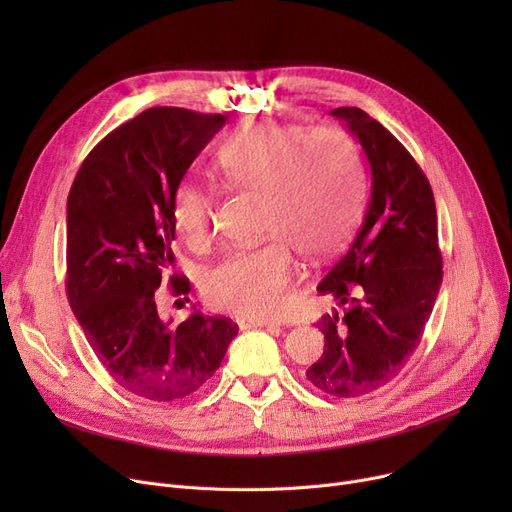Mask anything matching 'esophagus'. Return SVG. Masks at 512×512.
<instances>
[{
	"label": "esophagus",
	"instance_id": "obj_1",
	"mask_svg": "<svg viewBox=\"0 0 512 512\" xmlns=\"http://www.w3.org/2000/svg\"><path fill=\"white\" fill-rule=\"evenodd\" d=\"M242 326H245V328H265L267 332H280V326L270 324V321H253V319H249V321H242Z\"/></svg>",
	"mask_w": 512,
	"mask_h": 512
}]
</instances>
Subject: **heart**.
Segmentation results:
<instances>
[{
	"mask_svg": "<svg viewBox=\"0 0 512 512\" xmlns=\"http://www.w3.org/2000/svg\"><path fill=\"white\" fill-rule=\"evenodd\" d=\"M224 182L263 193L265 245L234 251L205 276V297L242 319H276L297 278L290 246L307 259L336 251L363 207V170L355 141L336 128L305 130L274 120L236 130L215 157ZM215 197L182 180L172 195V222L191 247L207 242Z\"/></svg>",
	"mask_w": 512,
	"mask_h": 512,
	"instance_id": "1",
	"label": "heart"
}]
</instances>
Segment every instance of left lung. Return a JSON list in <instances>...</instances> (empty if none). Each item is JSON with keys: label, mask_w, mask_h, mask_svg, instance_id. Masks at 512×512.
Instances as JSON below:
<instances>
[{"label": "left lung", "mask_w": 512, "mask_h": 512, "mask_svg": "<svg viewBox=\"0 0 512 512\" xmlns=\"http://www.w3.org/2000/svg\"><path fill=\"white\" fill-rule=\"evenodd\" d=\"M371 170L361 230L317 290L344 307L317 321L324 355L307 369L321 392L355 398L388 384L419 346L442 286L432 186L394 134L359 107H336Z\"/></svg>", "instance_id": "1"}]
</instances>
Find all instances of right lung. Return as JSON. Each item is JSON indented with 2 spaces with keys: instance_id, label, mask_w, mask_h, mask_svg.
Listing matches in <instances>:
<instances>
[{
  "instance_id": "right-lung-1",
  "label": "right lung",
  "mask_w": 512,
  "mask_h": 512,
  "mask_svg": "<svg viewBox=\"0 0 512 512\" xmlns=\"http://www.w3.org/2000/svg\"><path fill=\"white\" fill-rule=\"evenodd\" d=\"M226 116L151 107L87 155L66 205V290L95 357L128 392L153 402L191 396L238 334L193 307L172 326L155 290L174 265L172 195ZM174 294L191 290L170 278Z\"/></svg>"
}]
</instances>
